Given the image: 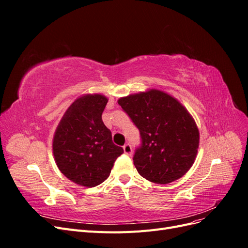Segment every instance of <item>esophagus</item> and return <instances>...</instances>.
I'll return each mask as SVG.
<instances>
[{
    "mask_svg": "<svg viewBox=\"0 0 248 248\" xmlns=\"http://www.w3.org/2000/svg\"><path fill=\"white\" fill-rule=\"evenodd\" d=\"M123 150H124V153H125L126 155H131V153H132V148H131V146H130L129 144H125V145L123 146Z\"/></svg>",
    "mask_w": 248,
    "mask_h": 248,
    "instance_id": "34e87169",
    "label": "esophagus"
}]
</instances>
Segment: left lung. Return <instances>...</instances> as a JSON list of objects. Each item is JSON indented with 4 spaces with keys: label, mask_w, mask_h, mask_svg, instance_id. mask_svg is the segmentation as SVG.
Masks as SVG:
<instances>
[{
    "label": "left lung",
    "mask_w": 248,
    "mask_h": 248,
    "mask_svg": "<svg viewBox=\"0 0 248 248\" xmlns=\"http://www.w3.org/2000/svg\"><path fill=\"white\" fill-rule=\"evenodd\" d=\"M118 103L140 130V146L133 155L139 174L157 184L184 176L196 160L200 133L182 104L153 89L123 97Z\"/></svg>",
    "instance_id": "left-lung-1"
}]
</instances>
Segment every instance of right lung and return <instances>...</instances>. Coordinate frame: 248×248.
I'll return each instance as SVG.
<instances>
[{
  "mask_svg": "<svg viewBox=\"0 0 248 248\" xmlns=\"http://www.w3.org/2000/svg\"><path fill=\"white\" fill-rule=\"evenodd\" d=\"M108 98L85 95L66 110L55 132L52 150L59 170L72 182L94 187L108 179L114 162L123 154L102 121Z\"/></svg>",
  "mask_w": 248,
  "mask_h": 248,
  "instance_id": "1",
  "label": "right lung"
}]
</instances>
